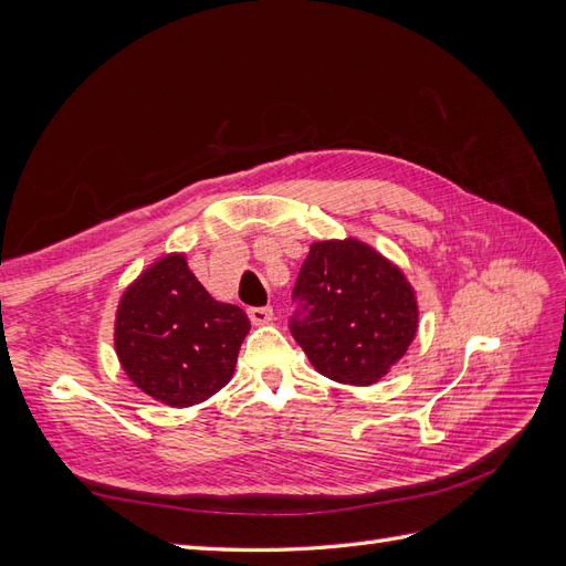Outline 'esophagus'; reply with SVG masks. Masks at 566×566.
<instances>
[{"label": "esophagus", "instance_id": "obj_1", "mask_svg": "<svg viewBox=\"0 0 566 566\" xmlns=\"http://www.w3.org/2000/svg\"><path fill=\"white\" fill-rule=\"evenodd\" d=\"M252 325H266L273 318V310L271 306H254V310L248 312Z\"/></svg>", "mask_w": 566, "mask_h": 566}]
</instances>
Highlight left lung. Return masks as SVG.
Returning <instances> with one entry per match:
<instances>
[{"mask_svg": "<svg viewBox=\"0 0 566 566\" xmlns=\"http://www.w3.org/2000/svg\"><path fill=\"white\" fill-rule=\"evenodd\" d=\"M290 331L312 366L335 382L375 385L418 333L416 290L364 241H318L293 290Z\"/></svg>", "mask_w": 566, "mask_h": 566, "instance_id": "8db88e82", "label": "left lung"}]
</instances>
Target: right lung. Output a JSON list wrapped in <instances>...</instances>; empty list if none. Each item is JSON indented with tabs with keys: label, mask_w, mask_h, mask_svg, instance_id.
Wrapping results in <instances>:
<instances>
[{
	"label": "right lung",
	"mask_w": 566,
	"mask_h": 566,
	"mask_svg": "<svg viewBox=\"0 0 566 566\" xmlns=\"http://www.w3.org/2000/svg\"><path fill=\"white\" fill-rule=\"evenodd\" d=\"M248 314L217 302L184 252L163 254L127 285L115 312V354L127 378L156 401L186 408L229 385Z\"/></svg>",
	"instance_id": "1"
}]
</instances>
